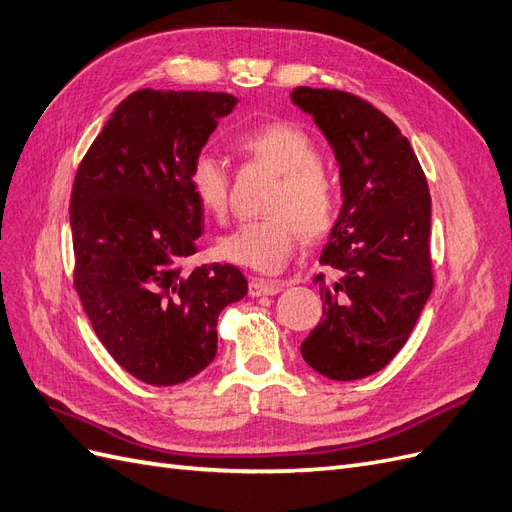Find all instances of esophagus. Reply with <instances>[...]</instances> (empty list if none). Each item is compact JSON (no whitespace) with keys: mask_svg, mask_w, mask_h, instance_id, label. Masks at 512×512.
Here are the masks:
<instances>
[{"mask_svg":"<svg viewBox=\"0 0 512 512\" xmlns=\"http://www.w3.org/2000/svg\"><path fill=\"white\" fill-rule=\"evenodd\" d=\"M284 288L282 282L265 280V277H252L250 280V297H273Z\"/></svg>","mask_w":512,"mask_h":512,"instance_id":"1","label":"esophagus"}]
</instances>
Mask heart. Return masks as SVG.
Here are the masks:
<instances>
[{"instance_id": "1", "label": "heart", "mask_w": 512, "mask_h": 512, "mask_svg": "<svg viewBox=\"0 0 512 512\" xmlns=\"http://www.w3.org/2000/svg\"><path fill=\"white\" fill-rule=\"evenodd\" d=\"M247 156L269 166L282 181L269 198L271 215L237 226L218 243L220 256L260 273H277L297 247L299 230L309 241L329 235L339 211L335 181L324 173L318 145L290 123H269L237 141ZM198 205L215 218L228 211V170L213 153H200L190 170Z\"/></svg>"}]
</instances>
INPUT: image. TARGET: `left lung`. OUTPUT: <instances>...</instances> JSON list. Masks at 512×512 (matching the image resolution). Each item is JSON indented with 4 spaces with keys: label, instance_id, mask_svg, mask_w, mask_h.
I'll list each match as a JSON object with an SVG mask.
<instances>
[{
    "label": "left lung",
    "instance_id": "1",
    "mask_svg": "<svg viewBox=\"0 0 512 512\" xmlns=\"http://www.w3.org/2000/svg\"><path fill=\"white\" fill-rule=\"evenodd\" d=\"M333 149L342 207L320 252L324 318L309 333L305 363L331 380L376 374L408 342L433 288L431 196L408 138L374 106L346 91L290 94Z\"/></svg>",
    "mask_w": 512,
    "mask_h": 512
}]
</instances>
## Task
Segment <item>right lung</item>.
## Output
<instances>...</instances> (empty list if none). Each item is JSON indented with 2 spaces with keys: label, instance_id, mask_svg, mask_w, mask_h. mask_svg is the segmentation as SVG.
Masks as SVG:
<instances>
[{
  "label": "right lung",
  "instance_id": "add662e5",
  "mask_svg": "<svg viewBox=\"0 0 512 512\" xmlns=\"http://www.w3.org/2000/svg\"><path fill=\"white\" fill-rule=\"evenodd\" d=\"M237 102L215 91H134L76 170V292L108 354L153 386L200 374L218 352L220 312L247 294L237 267L181 265L205 228L192 164Z\"/></svg>",
  "mask_w": 512,
  "mask_h": 512
}]
</instances>
